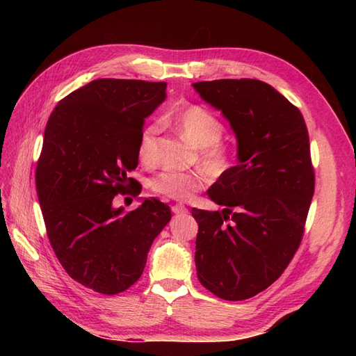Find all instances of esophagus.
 <instances>
[{
	"mask_svg": "<svg viewBox=\"0 0 356 356\" xmlns=\"http://www.w3.org/2000/svg\"><path fill=\"white\" fill-rule=\"evenodd\" d=\"M171 211L174 214H186L188 213V208L185 205H180V203H177V205H172L171 207Z\"/></svg>",
	"mask_w": 356,
	"mask_h": 356,
	"instance_id": "obj_1",
	"label": "esophagus"
}]
</instances>
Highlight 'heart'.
<instances>
[{
	"label": "heart",
	"mask_w": 356,
	"mask_h": 356,
	"mask_svg": "<svg viewBox=\"0 0 356 356\" xmlns=\"http://www.w3.org/2000/svg\"><path fill=\"white\" fill-rule=\"evenodd\" d=\"M174 124L194 148L200 149V162L211 174L220 176L225 171H228L232 153L228 145L220 142L225 127L214 113H211L205 107H200V105H190V107H185L176 113ZM157 134V124H148L140 131L138 153L143 163L151 165L156 161ZM208 182L209 176L203 170L163 171L153 179L151 188L165 197L186 202L193 197L194 193L205 188Z\"/></svg>",
	"instance_id": "b5f03b06"
}]
</instances>
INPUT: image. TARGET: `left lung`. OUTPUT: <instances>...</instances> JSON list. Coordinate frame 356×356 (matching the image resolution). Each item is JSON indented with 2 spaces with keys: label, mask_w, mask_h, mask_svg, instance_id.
Segmentation results:
<instances>
[{
  "label": "left lung",
  "mask_w": 356,
  "mask_h": 356,
  "mask_svg": "<svg viewBox=\"0 0 356 356\" xmlns=\"http://www.w3.org/2000/svg\"><path fill=\"white\" fill-rule=\"evenodd\" d=\"M193 87L229 122L238 161L208 190L222 213L191 211L199 223L195 269L218 298L246 300L283 274L303 237L315 188L307 128L300 110L263 81Z\"/></svg>",
  "instance_id": "1"
}]
</instances>
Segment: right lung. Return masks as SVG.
<instances>
[{
    "mask_svg": "<svg viewBox=\"0 0 356 356\" xmlns=\"http://www.w3.org/2000/svg\"><path fill=\"white\" fill-rule=\"evenodd\" d=\"M165 90V82L96 79L59 101L45 127L36 193L50 245L67 274L99 293L138 282L171 220L157 199H142L130 213L113 207L136 184L128 172L139 163V136Z\"/></svg>",
    "mask_w": 356,
    "mask_h": 356,
    "instance_id": "add662e5",
    "label": "right lung"
}]
</instances>
